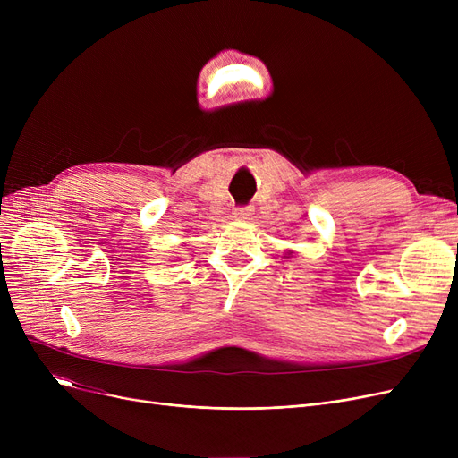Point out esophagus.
I'll return each mask as SVG.
<instances>
[{
	"instance_id": "esophagus-1",
	"label": "esophagus",
	"mask_w": 458,
	"mask_h": 458,
	"mask_svg": "<svg viewBox=\"0 0 458 458\" xmlns=\"http://www.w3.org/2000/svg\"><path fill=\"white\" fill-rule=\"evenodd\" d=\"M233 215H235V219H242V221H250V219H252V215H254V209H252V206L235 208Z\"/></svg>"
}]
</instances>
